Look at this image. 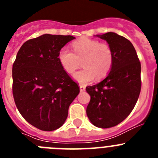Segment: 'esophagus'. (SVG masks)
I'll list each match as a JSON object with an SVG mask.
<instances>
[{"mask_svg": "<svg viewBox=\"0 0 158 158\" xmlns=\"http://www.w3.org/2000/svg\"><path fill=\"white\" fill-rule=\"evenodd\" d=\"M80 90L81 92H84L85 91V85H80Z\"/></svg>", "mask_w": 158, "mask_h": 158, "instance_id": "obj_1", "label": "esophagus"}]
</instances>
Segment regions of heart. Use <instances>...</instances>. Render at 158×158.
I'll use <instances>...</instances> for the list:
<instances>
[{"label": "heart", "instance_id": "obj_1", "mask_svg": "<svg viewBox=\"0 0 158 158\" xmlns=\"http://www.w3.org/2000/svg\"><path fill=\"white\" fill-rule=\"evenodd\" d=\"M73 52L67 47H62L58 52V58L62 69L72 74L82 61L83 69L73 75L80 83H89L95 79L105 77L113 65V52L111 47L99 40L83 37L72 43Z\"/></svg>", "mask_w": 158, "mask_h": 158}]
</instances>
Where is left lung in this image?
Wrapping results in <instances>:
<instances>
[{
  "label": "left lung",
  "mask_w": 158,
  "mask_h": 158,
  "mask_svg": "<svg viewBox=\"0 0 158 158\" xmlns=\"http://www.w3.org/2000/svg\"><path fill=\"white\" fill-rule=\"evenodd\" d=\"M107 42L113 65L107 77L87 86L91 99L86 113L94 126L110 128L120 123L134 109L141 91V63L132 43L114 32L97 35Z\"/></svg>",
  "instance_id": "8db88e82"
}]
</instances>
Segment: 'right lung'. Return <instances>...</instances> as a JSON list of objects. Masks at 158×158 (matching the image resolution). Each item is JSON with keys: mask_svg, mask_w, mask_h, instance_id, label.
<instances>
[{"mask_svg": "<svg viewBox=\"0 0 158 158\" xmlns=\"http://www.w3.org/2000/svg\"><path fill=\"white\" fill-rule=\"evenodd\" d=\"M72 35L45 34L23 43L12 65V94L18 111L38 129L62 127L80 89L58 62Z\"/></svg>", "mask_w": 158, "mask_h": 158, "instance_id": "add662e5", "label": "right lung"}]
</instances>
